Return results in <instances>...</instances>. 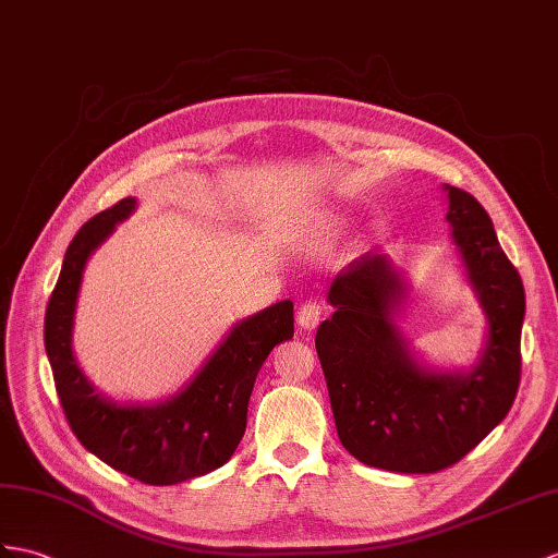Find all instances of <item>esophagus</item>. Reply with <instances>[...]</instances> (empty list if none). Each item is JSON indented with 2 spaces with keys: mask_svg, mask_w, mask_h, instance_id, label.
I'll return each instance as SVG.
<instances>
[{
  "mask_svg": "<svg viewBox=\"0 0 558 558\" xmlns=\"http://www.w3.org/2000/svg\"><path fill=\"white\" fill-rule=\"evenodd\" d=\"M322 317H324L322 303H305L301 310H298V326L305 331H312V329H317Z\"/></svg>",
  "mask_w": 558,
  "mask_h": 558,
  "instance_id": "34e87169",
  "label": "esophagus"
}]
</instances>
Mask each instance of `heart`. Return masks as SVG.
Wrapping results in <instances>:
<instances>
[{"instance_id":"heart-1","label":"heart","mask_w":558,"mask_h":558,"mask_svg":"<svg viewBox=\"0 0 558 558\" xmlns=\"http://www.w3.org/2000/svg\"><path fill=\"white\" fill-rule=\"evenodd\" d=\"M350 222V215L336 208L312 210L301 220V241L305 246H324L343 232Z\"/></svg>"}]
</instances>
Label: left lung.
<instances>
[{"instance_id": "obj_1", "label": "left lung", "mask_w": 558, "mask_h": 558, "mask_svg": "<svg viewBox=\"0 0 558 558\" xmlns=\"http://www.w3.org/2000/svg\"><path fill=\"white\" fill-rule=\"evenodd\" d=\"M461 275L485 317L469 366L426 360L402 331L412 283L390 255H364L326 293L333 315L317 329V355L345 450L366 466L436 473L457 464L509 414L521 381L525 291L490 215L442 184Z\"/></svg>"}]
</instances>
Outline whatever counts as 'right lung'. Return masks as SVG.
Returning a JSON list of instances; mask_svg holds the SVG:
<instances>
[{
    "label": "right lung",
    "mask_w": 558,
    "mask_h": 558,
    "mask_svg": "<svg viewBox=\"0 0 558 558\" xmlns=\"http://www.w3.org/2000/svg\"><path fill=\"white\" fill-rule=\"evenodd\" d=\"M134 210L137 198H122L71 241L47 305L45 348L77 440L130 478L174 485L220 469L236 452L255 376L271 348L293 338V303L279 301L229 326L198 372L168 398L132 402L99 392L73 350L77 298L89 257Z\"/></svg>",
    "instance_id": "add662e5"
}]
</instances>
